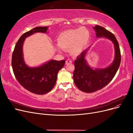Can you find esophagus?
I'll list each match as a JSON object with an SVG mask.
<instances>
[{"mask_svg":"<svg viewBox=\"0 0 133 133\" xmlns=\"http://www.w3.org/2000/svg\"><path fill=\"white\" fill-rule=\"evenodd\" d=\"M72 63V61L71 60H70V59H68V60H66V62H65V64H70V63Z\"/></svg>","mask_w":133,"mask_h":133,"instance_id":"34e87169","label":"esophagus"}]
</instances>
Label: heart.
Wrapping results in <instances>:
<instances>
[{
    "label": "heart",
    "mask_w": 133,
    "mask_h": 133,
    "mask_svg": "<svg viewBox=\"0 0 133 133\" xmlns=\"http://www.w3.org/2000/svg\"><path fill=\"white\" fill-rule=\"evenodd\" d=\"M90 37L89 31L85 28H79L63 31L57 38L58 46L70 51L73 55H78L83 51ZM60 51L59 48H57Z\"/></svg>",
    "instance_id": "obj_1"
}]
</instances>
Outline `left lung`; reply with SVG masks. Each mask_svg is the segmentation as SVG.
<instances>
[{
  "instance_id": "8db88e82",
  "label": "left lung",
  "mask_w": 133,
  "mask_h": 133,
  "mask_svg": "<svg viewBox=\"0 0 133 133\" xmlns=\"http://www.w3.org/2000/svg\"><path fill=\"white\" fill-rule=\"evenodd\" d=\"M97 38H107L114 44L115 55L113 62L104 68H91L86 60L88 47L76 57L74 62L73 79L79 90L85 92H92L102 89L109 83L117 72L121 62V55L118 42L114 35L99 25L93 27Z\"/></svg>"
}]
</instances>
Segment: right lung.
<instances>
[{
    "mask_svg": "<svg viewBox=\"0 0 133 133\" xmlns=\"http://www.w3.org/2000/svg\"><path fill=\"white\" fill-rule=\"evenodd\" d=\"M48 29V26H39L23 34L16 44L12 55V68L18 82L28 91L39 95L52 90L57 82L58 71L65 61L50 60L40 66L30 67L24 61L23 46L26 38L35 33H46Z\"/></svg>",
    "mask_w": 133,
    "mask_h": 133,
    "instance_id": "right-lung-1",
    "label": "right lung"
}]
</instances>
